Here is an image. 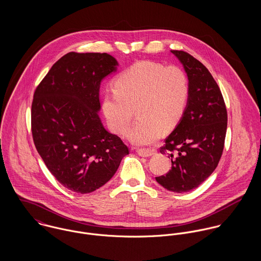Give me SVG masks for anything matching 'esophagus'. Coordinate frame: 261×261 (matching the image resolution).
Segmentation results:
<instances>
[{
  "instance_id": "1",
  "label": "esophagus",
  "mask_w": 261,
  "mask_h": 261,
  "mask_svg": "<svg viewBox=\"0 0 261 261\" xmlns=\"http://www.w3.org/2000/svg\"><path fill=\"white\" fill-rule=\"evenodd\" d=\"M156 150L153 149H138V154L141 156H151L155 154Z\"/></svg>"
}]
</instances>
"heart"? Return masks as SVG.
I'll use <instances>...</instances> for the list:
<instances>
[{"mask_svg": "<svg viewBox=\"0 0 261 261\" xmlns=\"http://www.w3.org/2000/svg\"><path fill=\"white\" fill-rule=\"evenodd\" d=\"M190 95L185 71L153 61H139L123 70L114 90L102 99V112L113 132L123 135L135 115L138 120L127 133L135 145H149L181 121Z\"/></svg>", "mask_w": 261, "mask_h": 261, "instance_id": "heart-1", "label": "heart"}]
</instances>
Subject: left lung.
Returning a JSON list of instances; mask_svg holds the SVG:
<instances>
[{"label":"left lung","instance_id":"1","mask_svg":"<svg viewBox=\"0 0 261 261\" xmlns=\"http://www.w3.org/2000/svg\"><path fill=\"white\" fill-rule=\"evenodd\" d=\"M186 72L190 95L186 111L160 151L169 153L172 169L156 182L175 193L201 185L216 169L227 129L223 96L209 70L184 51H171Z\"/></svg>","mask_w":261,"mask_h":261}]
</instances>
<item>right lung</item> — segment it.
Here are the masks:
<instances>
[{"instance_id": "obj_1", "label": "right lung", "mask_w": 261, "mask_h": 261, "mask_svg": "<svg viewBox=\"0 0 261 261\" xmlns=\"http://www.w3.org/2000/svg\"><path fill=\"white\" fill-rule=\"evenodd\" d=\"M108 53L70 52L38 85L31 124L35 147L50 173L65 188L91 193L108 183L128 148L99 117L101 81L117 70Z\"/></svg>"}]
</instances>
